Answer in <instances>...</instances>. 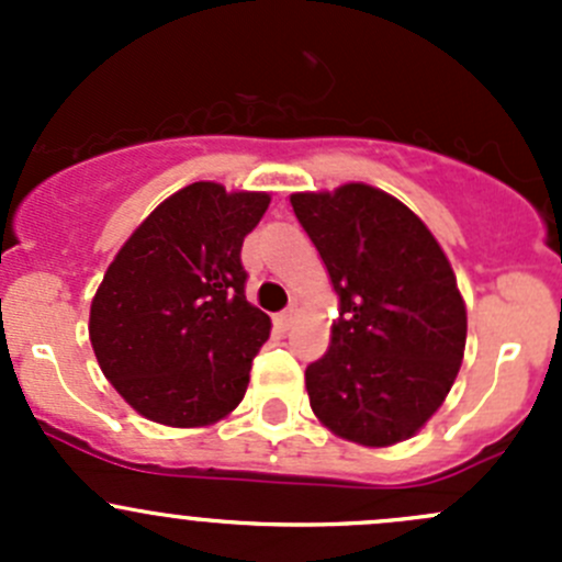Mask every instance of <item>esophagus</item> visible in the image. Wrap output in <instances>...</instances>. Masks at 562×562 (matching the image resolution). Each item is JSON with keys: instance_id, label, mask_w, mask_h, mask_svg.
Wrapping results in <instances>:
<instances>
[{"instance_id": "esophagus-1", "label": "esophagus", "mask_w": 562, "mask_h": 562, "mask_svg": "<svg viewBox=\"0 0 562 562\" xmlns=\"http://www.w3.org/2000/svg\"><path fill=\"white\" fill-rule=\"evenodd\" d=\"M296 317H299V307H296V304H291V307L282 310V313L277 315V321H280L282 326H291V323L296 321Z\"/></svg>"}]
</instances>
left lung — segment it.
I'll return each instance as SVG.
<instances>
[{
  "instance_id": "left-lung-1",
  "label": "left lung",
  "mask_w": 562,
  "mask_h": 562,
  "mask_svg": "<svg viewBox=\"0 0 562 562\" xmlns=\"http://www.w3.org/2000/svg\"><path fill=\"white\" fill-rule=\"evenodd\" d=\"M339 296L323 359L304 372L317 422L350 443L413 438L462 367L468 313L454 269L418 214L378 187L293 192Z\"/></svg>"
}]
</instances>
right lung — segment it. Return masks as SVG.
Masks as SVG:
<instances>
[{"label": "right lung", "instance_id": "obj_1", "mask_svg": "<svg viewBox=\"0 0 562 562\" xmlns=\"http://www.w3.org/2000/svg\"><path fill=\"white\" fill-rule=\"evenodd\" d=\"M269 192L181 187L133 231L89 310L94 356L133 411L166 427H209L236 411L271 321L247 302L245 236Z\"/></svg>", "mask_w": 562, "mask_h": 562}]
</instances>
